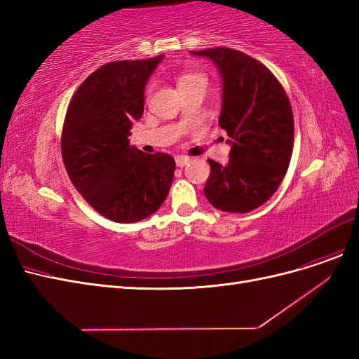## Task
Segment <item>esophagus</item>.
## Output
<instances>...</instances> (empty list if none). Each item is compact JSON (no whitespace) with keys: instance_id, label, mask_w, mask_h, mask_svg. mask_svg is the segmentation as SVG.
<instances>
[{"instance_id":"obj_1","label":"esophagus","mask_w":359,"mask_h":359,"mask_svg":"<svg viewBox=\"0 0 359 359\" xmlns=\"http://www.w3.org/2000/svg\"><path fill=\"white\" fill-rule=\"evenodd\" d=\"M175 163H177L178 168H184V166L189 165V163H190V157H187V156H178L175 158Z\"/></svg>"}]
</instances>
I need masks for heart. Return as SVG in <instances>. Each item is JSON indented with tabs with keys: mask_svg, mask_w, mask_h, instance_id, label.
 <instances>
[{
	"mask_svg": "<svg viewBox=\"0 0 359 359\" xmlns=\"http://www.w3.org/2000/svg\"><path fill=\"white\" fill-rule=\"evenodd\" d=\"M191 81H206V78L201 73H187V74H182L180 78V85L191 82Z\"/></svg>",
	"mask_w": 359,
	"mask_h": 359,
	"instance_id": "1",
	"label": "heart"
}]
</instances>
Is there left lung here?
I'll return each mask as SVG.
<instances>
[{
	"mask_svg": "<svg viewBox=\"0 0 359 359\" xmlns=\"http://www.w3.org/2000/svg\"><path fill=\"white\" fill-rule=\"evenodd\" d=\"M211 58L223 78L219 124L232 140L229 163L208 160L206 199L226 212H250L283 181L293 149V114L287 94L262 62L231 48L191 52Z\"/></svg>",
	"mask_w": 359,
	"mask_h": 359,
	"instance_id": "8db88e82",
	"label": "left lung"
}]
</instances>
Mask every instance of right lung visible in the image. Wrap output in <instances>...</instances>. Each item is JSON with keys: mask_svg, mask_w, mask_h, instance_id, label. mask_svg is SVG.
I'll return each mask as SVG.
<instances>
[{"mask_svg": "<svg viewBox=\"0 0 359 359\" xmlns=\"http://www.w3.org/2000/svg\"><path fill=\"white\" fill-rule=\"evenodd\" d=\"M163 55L112 61L86 78L69 103L61 154L69 178L106 219L135 223L168 198L175 160L132 148L130 128L144 114L147 81Z\"/></svg>", "mask_w": 359, "mask_h": 359, "instance_id": "obj_1", "label": "right lung"}]
</instances>
